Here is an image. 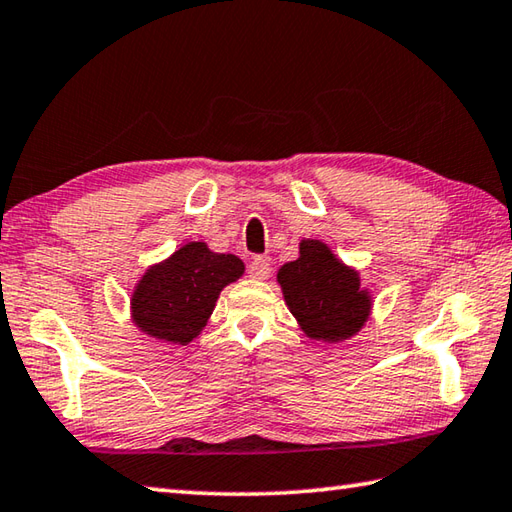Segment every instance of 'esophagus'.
Segmentation results:
<instances>
[{"instance_id":"obj_1","label":"esophagus","mask_w":512,"mask_h":512,"mask_svg":"<svg viewBox=\"0 0 512 512\" xmlns=\"http://www.w3.org/2000/svg\"><path fill=\"white\" fill-rule=\"evenodd\" d=\"M269 274H272V267H269L265 258H254L249 263V276L256 278V281H267Z\"/></svg>"}]
</instances>
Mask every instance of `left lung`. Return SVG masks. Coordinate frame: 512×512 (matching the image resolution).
I'll return each mask as SVG.
<instances>
[{
  "label": "left lung",
  "instance_id": "left-lung-1",
  "mask_svg": "<svg viewBox=\"0 0 512 512\" xmlns=\"http://www.w3.org/2000/svg\"><path fill=\"white\" fill-rule=\"evenodd\" d=\"M276 281L289 312L312 341L352 339L372 314V292L361 285L359 272L336 258L323 240L303 238L298 258L278 269Z\"/></svg>",
  "mask_w": 512,
  "mask_h": 512
}]
</instances>
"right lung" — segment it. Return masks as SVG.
Here are the masks:
<instances>
[{"label":"right lung","instance_id":"obj_1","mask_svg":"<svg viewBox=\"0 0 512 512\" xmlns=\"http://www.w3.org/2000/svg\"><path fill=\"white\" fill-rule=\"evenodd\" d=\"M243 274L238 256L191 240L140 276L131 294V321L151 339L189 345L207 325L220 292Z\"/></svg>","mask_w":512,"mask_h":512}]
</instances>
